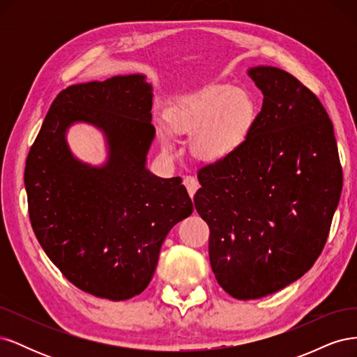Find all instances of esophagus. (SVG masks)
<instances>
[{
  "label": "esophagus",
  "mask_w": 357,
  "mask_h": 357,
  "mask_svg": "<svg viewBox=\"0 0 357 357\" xmlns=\"http://www.w3.org/2000/svg\"><path fill=\"white\" fill-rule=\"evenodd\" d=\"M183 183H185V186H186V189H188V192H189V195H190V197L195 195V192H197L198 188H199L198 180H197L195 177H192V176H186L185 178H183Z\"/></svg>",
  "instance_id": "34e87169"
}]
</instances>
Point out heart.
Returning a JSON list of instances; mask_svg holds the SVG:
<instances>
[{
  "mask_svg": "<svg viewBox=\"0 0 357 357\" xmlns=\"http://www.w3.org/2000/svg\"><path fill=\"white\" fill-rule=\"evenodd\" d=\"M255 119V102L245 91L229 84H211L177 96L160 128L165 152L174 150L171 134L190 135L192 152L204 160H219L241 144Z\"/></svg>",
  "mask_w": 357,
  "mask_h": 357,
  "instance_id": "obj_1",
  "label": "heart"
}]
</instances>
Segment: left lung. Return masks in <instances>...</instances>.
I'll return each mask as SVG.
<instances>
[{
    "instance_id": "obj_1",
    "label": "left lung",
    "mask_w": 357,
    "mask_h": 357,
    "mask_svg": "<svg viewBox=\"0 0 357 357\" xmlns=\"http://www.w3.org/2000/svg\"><path fill=\"white\" fill-rule=\"evenodd\" d=\"M248 75L262 110L234 152L198 169L193 197L210 228L215 280L244 301L282 290L314 265L342 189L333 126L317 96L274 67Z\"/></svg>"
}]
</instances>
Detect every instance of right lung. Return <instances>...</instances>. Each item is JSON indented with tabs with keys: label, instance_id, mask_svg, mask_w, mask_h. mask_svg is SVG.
Returning <instances> with one entry per match:
<instances>
[{
	"label": "right lung",
	"instance_id": "obj_1",
	"mask_svg": "<svg viewBox=\"0 0 357 357\" xmlns=\"http://www.w3.org/2000/svg\"><path fill=\"white\" fill-rule=\"evenodd\" d=\"M152 98L139 74L73 84L52 102L26 158L28 211L40 245L68 282L98 298L142 294L167 234L193 211L180 177L146 169L155 137ZM77 120L106 132L105 167L70 156L63 132Z\"/></svg>",
	"mask_w": 357,
	"mask_h": 357
}]
</instances>
